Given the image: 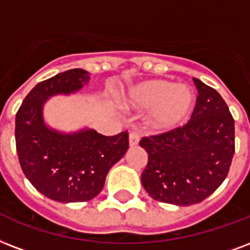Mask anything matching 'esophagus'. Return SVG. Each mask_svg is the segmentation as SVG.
I'll list each match as a JSON object with an SVG mask.
<instances>
[{"label": "esophagus", "instance_id": "34e87169", "mask_svg": "<svg viewBox=\"0 0 250 250\" xmlns=\"http://www.w3.org/2000/svg\"><path fill=\"white\" fill-rule=\"evenodd\" d=\"M139 140H140V136H139L138 132H131V133H129V146H138Z\"/></svg>", "mask_w": 250, "mask_h": 250}]
</instances>
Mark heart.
<instances>
[{
    "mask_svg": "<svg viewBox=\"0 0 250 250\" xmlns=\"http://www.w3.org/2000/svg\"><path fill=\"white\" fill-rule=\"evenodd\" d=\"M125 104L135 108H153L149 115L150 125L156 129H171L188 119L194 94L185 85L156 80L131 89Z\"/></svg>",
    "mask_w": 250,
    "mask_h": 250,
    "instance_id": "obj_1",
    "label": "heart"
}]
</instances>
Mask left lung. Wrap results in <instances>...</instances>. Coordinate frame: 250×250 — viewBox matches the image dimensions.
I'll list each match as a JSON object with an SVG mask.
<instances>
[{"label":"left lung","instance_id":"left-lung-1","mask_svg":"<svg viewBox=\"0 0 250 250\" xmlns=\"http://www.w3.org/2000/svg\"><path fill=\"white\" fill-rule=\"evenodd\" d=\"M197 104L184 125L144 136L146 191L177 206L201 203L226 180L235 155V121L222 95L194 77Z\"/></svg>","mask_w":250,"mask_h":250}]
</instances>
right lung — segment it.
I'll list each match as a JSON object with an SVG mask.
<instances>
[{
	"label": "right lung",
	"instance_id": "1",
	"mask_svg": "<svg viewBox=\"0 0 250 250\" xmlns=\"http://www.w3.org/2000/svg\"><path fill=\"white\" fill-rule=\"evenodd\" d=\"M89 80L86 70L69 69L32 89L15 115V146L24 176L49 199L90 201L101 193L110 167L128 149V132L104 136L93 129L64 135L45 127L42 108L48 97L69 94Z\"/></svg>",
	"mask_w": 250,
	"mask_h": 250
}]
</instances>
